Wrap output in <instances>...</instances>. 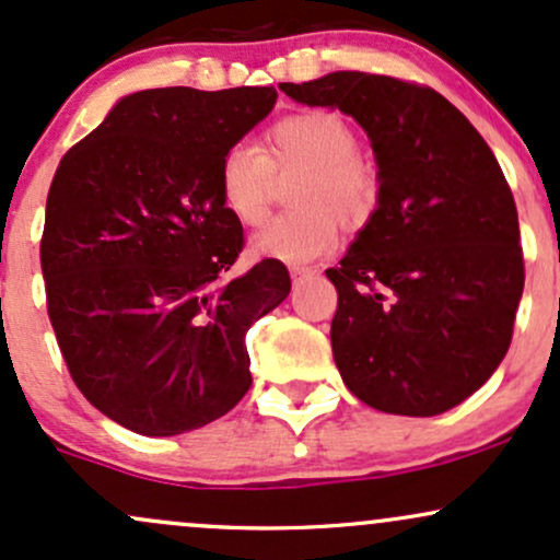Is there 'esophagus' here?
Segmentation results:
<instances>
[{
    "label": "esophagus",
    "mask_w": 560,
    "mask_h": 560,
    "mask_svg": "<svg viewBox=\"0 0 560 560\" xmlns=\"http://www.w3.org/2000/svg\"><path fill=\"white\" fill-rule=\"evenodd\" d=\"M289 273H292L294 284H302V281L311 279V276H316L318 271L313 266H292V268H289Z\"/></svg>",
    "instance_id": "obj_1"
}]
</instances>
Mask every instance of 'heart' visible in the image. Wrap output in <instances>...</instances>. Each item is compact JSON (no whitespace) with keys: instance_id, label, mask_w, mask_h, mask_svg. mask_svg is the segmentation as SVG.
<instances>
[{"instance_id":"heart-1","label":"heart","mask_w":560,"mask_h":560,"mask_svg":"<svg viewBox=\"0 0 560 560\" xmlns=\"http://www.w3.org/2000/svg\"><path fill=\"white\" fill-rule=\"evenodd\" d=\"M302 171L292 189L294 213L279 215L255 236L262 258L311 262L337 247L339 218L361 226L374 213L378 176L358 155V137L342 115L329 110L294 113L276 120L260 150L234 144L218 165L223 208L244 226H258L268 215L273 173Z\"/></svg>"}]
</instances>
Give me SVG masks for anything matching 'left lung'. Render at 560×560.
I'll use <instances>...</instances> for the list:
<instances>
[{
  "mask_svg": "<svg viewBox=\"0 0 560 560\" xmlns=\"http://www.w3.org/2000/svg\"><path fill=\"white\" fill-rule=\"evenodd\" d=\"M279 89L352 115L378 165V208L326 271L342 382L384 413H445L505 358L524 292L516 202L498 160L421 83L337 70Z\"/></svg>",
  "mask_w": 560,
  "mask_h": 560,
  "instance_id": "1",
  "label": "left lung"
}]
</instances>
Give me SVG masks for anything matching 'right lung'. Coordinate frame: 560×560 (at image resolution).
I'll list each match as a JSON object with an SVG mask.
<instances>
[{
	"label": "right lung",
	"instance_id": "add662e5",
	"mask_svg": "<svg viewBox=\"0 0 560 560\" xmlns=\"http://www.w3.org/2000/svg\"><path fill=\"white\" fill-rule=\"evenodd\" d=\"M276 96L128 94L60 160L42 234L47 313L75 387L131 432H191L253 384L244 337L292 281L273 258L226 279L244 231L223 208L218 165Z\"/></svg>",
	"mask_w": 560,
	"mask_h": 560
}]
</instances>
